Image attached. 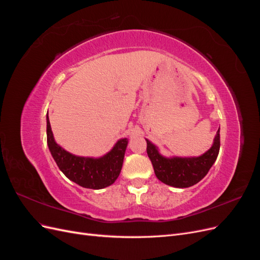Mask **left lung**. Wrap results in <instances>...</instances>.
Here are the masks:
<instances>
[{
    "mask_svg": "<svg viewBox=\"0 0 260 260\" xmlns=\"http://www.w3.org/2000/svg\"><path fill=\"white\" fill-rule=\"evenodd\" d=\"M146 152L152 161L157 179L175 187H188L196 184L207 175L216 161L220 149V129L214 144L206 153L199 157H164L152 142L146 140Z\"/></svg>",
    "mask_w": 260,
    "mask_h": 260,
    "instance_id": "1",
    "label": "left lung"
}]
</instances>
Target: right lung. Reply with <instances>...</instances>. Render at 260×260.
<instances>
[{
  "instance_id": "obj_1",
  "label": "right lung",
  "mask_w": 260,
  "mask_h": 260,
  "mask_svg": "<svg viewBox=\"0 0 260 260\" xmlns=\"http://www.w3.org/2000/svg\"><path fill=\"white\" fill-rule=\"evenodd\" d=\"M46 138L50 152L60 171L80 186L100 190L113 184L119 176L128 145L127 139H120L111 151L99 158L76 156L55 142L49 115L46 116Z\"/></svg>"
}]
</instances>
